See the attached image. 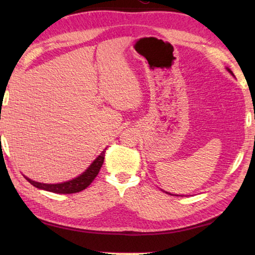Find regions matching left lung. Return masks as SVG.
<instances>
[{"instance_id":"left-lung-1","label":"left lung","mask_w":255,"mask_h":255,"mask_svg":"<svg viewBox=\"0 0 255 255\" xmlns=\"http://www.w3.org/2000/svg\"><path fill=\"white\" fill-rule=\"evenodd\" d=\"M228 71H230V73H232V71L231 70H228ZM232 74H233V73H232ZM167 193V192H166ZM169 195H171V193H169ZM172 196H174V195H172Z\"/></svg>"}]
</instances>
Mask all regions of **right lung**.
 Masks as SVG:
<instances>
[{
  "label": "right lung",
  "instance_id": "add662e5",
  "mask_svg": "<svg viewBox=\"0 0 255 255\" xmlns=\"http://www.w3.org/2000/svg\"><path fill=\"white\" fill-rule=\"evenodd\" d=\"M105 153L106 149L99 155V156L94 159L93 163L88 167V170L83 172L80 176L73 179L71 181H67V182L63 183H57V184H46V183H39L36 182V181L30 180L27 176H24L27 179L28 182L31 183L33 187L38 189L46 190V191L55 192V193H76L80 192L82 190H84L89 187L90 184L92 183V181L96 179V176L99 174V171H100L103 161H105Z\"/></svg>",
  "mask_w": 255,
  "mask_h": 255
}]
</instances>
